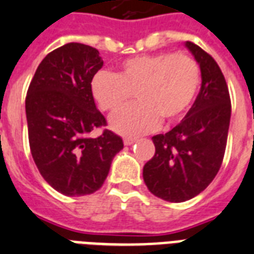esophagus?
I'll list each match as a JSON object with an SVG mask.
<instances>
[{
    "label": "esophagus",
    "instance_id": "esophagus-1",
    "mask_svg": "<svg viewBox=\"0 0 254 254\" xmlns=\"http://www.w3.org/2000/svg\"><path fill=\"white\" fill-rule=\"evenodd\" d=\"M134 142H137V138H131V137H127V138H124V145L125 146H130Z\"/></svg>",
    "mask_w": 254,
    "mask_h": 254
}]
</instances>
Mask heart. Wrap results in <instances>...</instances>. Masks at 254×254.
<instances>
[{"mask_svg": "<svg viewBox=\"0 0 254 254\" xmlns=\"http://www.w3.org/2000/svg\"><path fill=\"white\" fill-rule=\"evenodd\" d=\"M201 81L200 67L186 53L143 54L121 62L117 72L99 71L91 80L96 103L117 112L135 93L138 101L111 119L112 130L137 137L161 124L177 123L187 113Z\"/></svg>", "mask_w": 254, "mask_h": 254, "instance_id": "b5f03b06", "label": "heart"}]
</instances>
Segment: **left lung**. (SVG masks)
Here are the masks:
<instances>
[{"label":"left lung","mask_w":254,"mask_h":254,"mask_svg":"<svg viewBox=\"0 0 254 254\" xmlns=\"http://www.w3.org/2000/svg\"><path fill=\"white\" fill-rule=\"evenodd\" d=\"M185 46L200 67V91L177 127L151 138L155 154L143 166L149 191L171 203L192 199L216 177L231 121L229 91L220 67L192 42Z\"/></svg>","instance_id":"8db88e82"}]
</instances>
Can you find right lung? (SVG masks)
Listing matches in <instances>:
<instances>
[{"label":"right lung","mask_w":254,"mask_h":254,"mask_svg":"<svg viewBox=\"0 0 254 254\" xmlns=\"http://www.w3.org/2000/svg\"><path fill=\"white\" fill-rule=\"evenodd\" d=\"M103 64L91 46L67 43L46 55L26 96L34 162L45 181L65 196L97 191L124 147L121 137L108 129L97 138L88 135L107 125L91 92L92 77Z\"/></svg>","instance_id":"obj_1"}]
</instances>
